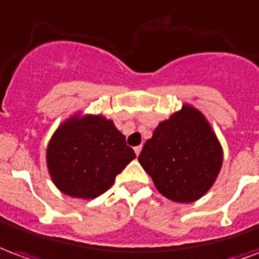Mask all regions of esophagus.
I'll use <instances>...</instances> for the list:
<instances>
[{
	"mask_svg": "<svg viewBox=\"0 0 259 259\" xmlns=\"http://www.w3.org/2000/svg\"><path fill=\"white\" fill-rule=\"evenodd\" d=\"M134 150H135V153H137V156H139V153H141V150H142V146H141V145H139V146H135Z\"/></svg>",
	"mask_w": 259,
	"mask_h": 259,
	"instance_id": "obj_1",
	"label": "esophagus"
}]
</instances>
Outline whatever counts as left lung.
<instances>
[{
    "label": "left lung",
    "instance_id": "1",
    "mask_svg": "<svg viewBox=\"0 0 259 259\" xmlns=\"http://www.w3.org/2000/svg\"><path fill=\"white\" fill-rule=\"evenodd\" d=\"M138 160L164 197L193 203L214 185L224 150L204 114L185 103L158 122Z\"/></svg>",
    "mask_w": 259,
    "mask_h": 259
}]
</instances>
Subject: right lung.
Here are the masks:
<instances>
[{"label":"right lung","mask_w":259,"mask_h":259,"mask_svg":"<svg viewBox=\"0 0 259 259\" xmlns=\"http://www.w3.org/2000/svg\"><path fill=\"white\" fill-rule=\"evenodd\" d=\"M135 158L113 120L75 113L56 128L47 146V167L55 186L70 197L91 200L110 189Z\"/></svg>","instance_id":"add662e5"}]
</instances>
